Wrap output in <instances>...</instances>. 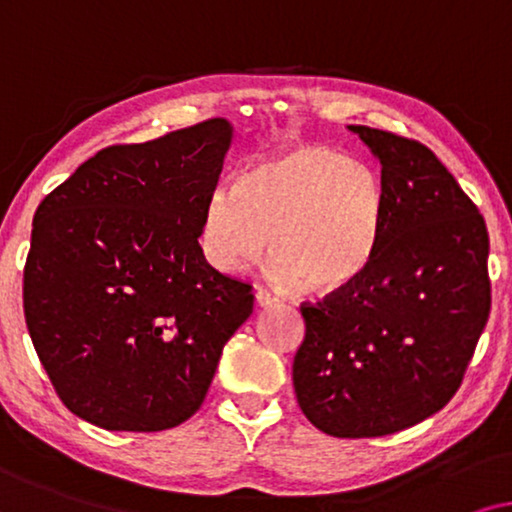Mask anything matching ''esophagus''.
<instances>
[{
  "label": "esophagus",
  "instance_id": "esophagus-1",
  "mask_svg": "<svg viewBox=\"0 0 512 512\" xmlns=\"http://www.w3.org/2000/svg\"><path fill=\"white\" fill-rule=\"evenodd\" d=\"M255 304L260 306V309H271V306L278 304V297H274L267 290H257L255 292Z\"/></svg>",
  "mask_w": 512,
  "mask_h": 512
}]
</instances>
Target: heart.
Segmentation results:
<instances>
[{
	"label": "heart",
	"instance_id": "b5f03b06",
	"mask_svg": "<svg viewBox=\"0 0 512 512\" xmlns=\"http://www.w3.org/2000/svg\"><path fill=\"white\" fill-rule=\"evenodd\" d=\"M384 187L365 163L323 145H295L250 163L208 196L201 248L222 274L269 252V278L311 292L349 288L377 255Z\"/></svg>",
	"mask_w": 512,
	"mask_h": 512
}]
</instances>
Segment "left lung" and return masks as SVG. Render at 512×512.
I'll return each instance as SVG.
<instances>
[{
    "instance_id": "left-lung-1",
    "label": "left lung",
    "mask_w": 512,
    "mask_h": 512,
    "mask_svg": "<svg viewBox=\"0 0 512 512\" xmlns=\"http://www.w3.org/2000/svg\"><path fill=\"white\" fill-rule=\"evenodd\" d=\"M349 131L381 163L384 227L358 281L302 304L292 384L318 431L379 438L428 419L459 391L492 306L489 234L426 145L379 128Z\"/></svg>"
}]
</instances>
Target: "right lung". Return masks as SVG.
<instances>
[{
	"label": "right lung",
	"mask_w": 512,
	"mask_h": 512,
	"mask_svg": "<svg viewBox=\"0 0 512 512\" xmlns=\"http://www.w3.org/2000/svg\"><path fill=\"white\" fill-rule=\"evenodd\" d=\"M234 128L227 119L100 149L39 203L23 271L34 351L72 414L152 433L199 410L250 283L199 245Z\"/></svg>",
	"instance_id": "right-lung-1"
}]
</instances>
